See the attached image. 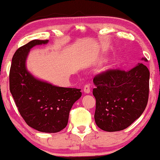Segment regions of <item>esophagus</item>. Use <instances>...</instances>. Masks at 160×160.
I'll return each instance as SVG.
<instances>
[{"label": "esophagus", "mask_w": 160, "mask_h": 160, "mask_svg": "<svg viewBox=\"0 0 160 160\" xmlns=\"http://www.w3.org/2000/svg\"><path fill=\"white\" fill-rule=\"evenodd\" d=\"M84 92L87 94H89L90 92V87H89V85L88 84H86L84 87Z\"/></svg>", "instance_id": "obj_1"}]
</instances>
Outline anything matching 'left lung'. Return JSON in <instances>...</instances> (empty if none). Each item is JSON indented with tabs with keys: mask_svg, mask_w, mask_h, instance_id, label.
<instances>
[{
	"mask_svg": "<svg viewBox=\"0 0 160 160\" xmlns=\"http://www.w3.org/2000/svg\"><path fill=\"white\" fill-rule=\"evenodd\" d=\"M149 75L147 67L138 63L130 71L108 69L94 76V120L99 128L122 131L142 115L149 99Z\"/></svg>",
	"mask_w": 160,
	"mask_h": 160,
	"instance_id": "8db88e82",
	"label": "left lung"
}]
</instances>
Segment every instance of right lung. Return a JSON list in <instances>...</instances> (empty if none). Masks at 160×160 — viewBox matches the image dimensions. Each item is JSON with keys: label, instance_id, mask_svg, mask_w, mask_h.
<instances>
[{"label": "right lung", "instance_id": "1", "mask_svg": "<svg viewBox=\"0 0 160 160\" xmlns=\"http://www.w3.org/2000/svg\"><path fill=\"white\" fill-rule=\"evenodd\" d=\"M34 40L15 52L9 73V87L18 112L29 126L40 132L57 133L68 124L69 112L82 96L80 89L53 86L38 80L27 71L30 49L48 43Z\"/></svg>", "mask_w": 160, "mask_h": 160}]
</instances>
